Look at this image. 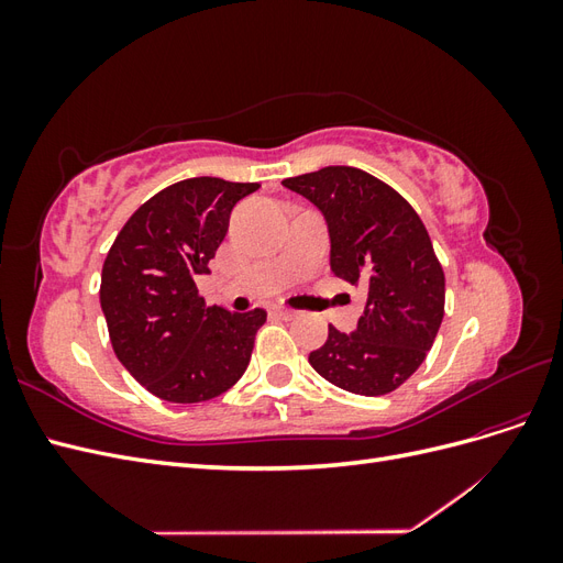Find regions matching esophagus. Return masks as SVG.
<instances>
[{"label": "esophagus", "instance_id": "1", "mask_svg": "<svg viewBox=\"0 0 563 563\" xmlns=\"http://www.w3.org/2000/svg\"><path fill=\"white\" fill-rule=\"evenodd\" d=\"M275 314L282 319H296L298 312L296 310H288V308H275Z\"/></svg>", "mask_w": 563, "mask_h": 563}]
</instances>
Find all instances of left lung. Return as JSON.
Instances as JSON below:
<instances>
[{
	"mask_svg": "<svg viewBox=\"0 0 563 563\" xmlns=\"http://www.w3.org/2000/svg\"><path fill=\"white\" fill-rule=\"evenodd\" d=\"M321 211L333 275L368 291L356 329L310 352L321 378L352 395L380 397L408 380L444 319L446 279L422 220L397 190L354 166L286 178Z\"/></svg>",
	"mask_w": 563,
	"mask_h": 563,
	"instance_id": "obj_1",
	"label": "left lung"
}]
</instances>
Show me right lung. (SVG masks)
<instances>
[{
	"label": "right lung",
	"mask_w": 563,
	"mask_h": 563,
	"mask_svg": "<svg viewBox=\"0 0 563 563\" xmlns=\"http://www.w3.org/2000/svg\"><path fill=\"white\" fill-rule=\"evenodd\" d=\"M258 183L187 178L135 211L103 263L100 308L117 360L174 404L220 397L244 376L267 312L207 308L195 279L225 240L234 203Z\"/></svg>",
	"instance_id": "1"
}]
</instances>
